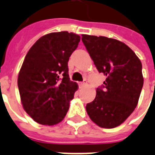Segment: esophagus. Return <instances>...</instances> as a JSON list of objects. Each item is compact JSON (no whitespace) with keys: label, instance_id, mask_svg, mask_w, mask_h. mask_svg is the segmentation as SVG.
<instances>
[{"label":"esophagus","instance_id":"esophagus-1","mask_svg":"<svg viewBox=\"0 0 155 155\" xmlns=\"http://www.w3.org/2000/svg\"><path fill=\"white\" fill-rule=\"evenodd\" d=\"M87 81L86 80H84V82H81V83H80V87H84V86H86L87 85Z\"/></svg>","mask_w":155,"mask_h":155}]
</instances>
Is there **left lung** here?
Returning a JSON list of instances; mask_svg holds the SVG:
<instances>
[{
    "label": "left lung",
    "instance_id": "1",
    "mask_svg": "<svg viewBox=\"0 0 155 155\" xmlns=\"http://www.w3.org/2000/svg\"><path fill=\"white\" fill-rule=\"evenodd\" d=\"M82 41L99 73L107 76L95 99L87 104V112L100 127H116L138 104L143 86L142 63L127 45L115 39L84 34Z\"/></svg>",
    "mask_w": 155,
    "mask_h": 155
}]
</instances>
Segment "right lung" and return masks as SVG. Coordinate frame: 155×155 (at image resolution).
Listing matches in <instances>:
<instances>
[{"label":"right lung","instance_id":"add662e5","mask_svg":"<svg viewBox=\"0 0 155 155\" xmlns=\"http://www.w3.org/2000/svg\"><path fill=\"white\" fill-rule=\"evenodd\" d=\"M80 36L51 32L39 39L28 51L18 75L22 106L34 121L52 126L62 121L78 89L71 81L68 62Z\"/></svg>","mask_w":155,"mask_h":155}]
</instances>
